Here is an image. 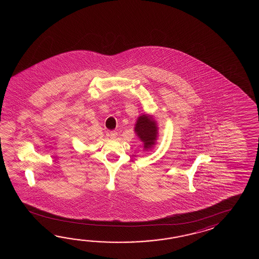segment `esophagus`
Returning a JSON list of instances; mask_svg holds the SVG:
<instances>
[{"instance_id":"1","label":"esophagus","mask_w":259,"mask_h":259,"mask_svg":"<svg viewBox=\"0 0 259 259\" xmlns=\"http://www.w3.org/2000/svg\"><path fill=\"white\" fill-rule=\"evenodd\" d=\"M116 135H117V132H111L109 133V136H110L111 139H115L116 137Z\"/></svg>"}]
</instances>
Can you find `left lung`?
I'll return each mask as SVG.
<instances>
[{"label":"left lung","mask_w":259,"mask_h":259,"mask_svg":"<svg viewBox=\"0 0 259 259\" xmlns=\"http://www.w3.org/2000/svg\"><path fill=\"white\" fill-rule=\"evenodd\" d=\"M135 132H137L138 136L144 143V148H151L154 145V141L156 140L157 127L155 126V123L146 115L138 118Z\"/></svg>","instance_id":"obj_1"}]
</instances>
